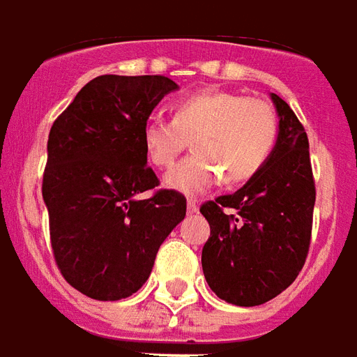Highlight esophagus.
<instances>
[{
  "label": "esophagus",
  "instance_id": "esophagus-1",
  "mask_svg": "<svg viewBox=\"0 0 357 357\" xmlns=\"http://www.w3.org/2000/svg\"><path fill=\"white\" fill-rule=\"evenodd\" d=\"M186 209H188V213H197V204H196V199H188V204H186Z\"/></svg>",
  "mask_w": 357,
  "mask_h": 357
}]
</instances>
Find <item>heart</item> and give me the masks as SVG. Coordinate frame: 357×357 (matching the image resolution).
<instances>
[{
    "label": "heart",
    "mask_w": 357,
    "mask_h": 357,
    "mask_svg": "<svg viewBox=\"0 0 357 357\" xmlns=\"http://www.w3.org/2000/svg\"><path fill=\"white\" fill-rule=\"evenodd\" d=\"M190 139L194 153L165 175L167 188L194 196L218 178L241 184L266 165L278 140V114L264 98L205 89L176 100L173 119L152 118L142 127L153 167H171Z\"/></svg>",
    "instance_id": "b5f03b06"
}]
</instances>
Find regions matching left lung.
<instances>
[{
	"label": "left lung",
	"instance_id": "obj_1",
	"mask_svg": "<svg viewBox=\"0 0 357 357\" xmlns=\"http://www.w3.org/2000/svg\"><path fill=\"white\" fill-rule=\"evenodd\" d=\"M270 96L280 131L266 165L238 192L199 209L211 226L202 251L205 280L236 306H259L285 291L310 247L316 186L308 137L289 104Z\"/></svg>",
	"mask_w": 357,
	"mask_h": 357
}]
</instances>
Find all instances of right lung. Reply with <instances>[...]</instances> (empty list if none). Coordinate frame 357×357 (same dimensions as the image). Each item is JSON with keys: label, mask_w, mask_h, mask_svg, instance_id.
<instances>
[{"label": "right lung", "mask_w": 357, "mask_h": 357, "mask_svg": "<svg viewBox=\"0 0 357 357\" xmlns=\"http://www.w3.org/2000/svg\"><path fill=\"white\" fill-rule=\"evenodd\" d=\"M175 89L165 75H98L51 127L41 192L54 261L72 287L95 301L137 293L186 217L181 192L140 199L160 184L146 165L142 127Z\"/></svg>", "instance_id": "1"}]
</instances>
